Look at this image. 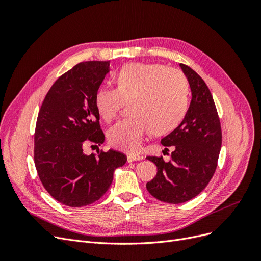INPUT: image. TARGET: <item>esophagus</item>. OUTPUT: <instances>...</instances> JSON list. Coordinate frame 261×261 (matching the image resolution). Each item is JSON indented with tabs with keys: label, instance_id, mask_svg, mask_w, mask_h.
I'll return each instance as SVG.
<instances>
[{
	"label": "esophagus",
	"instance_id": "esophagus-1",
	"mask_svg": "<svg viewBox=\"0 0 261 261\" xmlns=\"http://www.w3.org/2000/svg\"><path fill=\"white\" fill-rule=\"evenodd\" d=\"M138 160H143V156L138 155V154H132V153H129L127 155V162H134V161H138Z\"/></svg>",
	"mask_w": 261,
	"mask_h": 261
}]
</instances>
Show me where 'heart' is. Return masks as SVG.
<instances>
[{
    "label": "heart",
    "instance_id": "b5f03b06",
    "mask_svg": "<svg viewBox=\"0 0 261 261\" xmlns=\"http://www.w3.org/2000/svg\"><path fill=\"white\" fill-rule=\"evenodd\" d=\"M116 88L102 87L94 97L99 115L106 122L116 117L124 103L128 117L108 132L109 144L137 153L147 134H165L183 120L188 106L186 77L176 68L155 63L132 62L114 75Z\"/></svg>",
    "mask_w": 261,
    "mask_h": 261
}]
</instances>
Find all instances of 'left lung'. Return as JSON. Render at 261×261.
Listing matches in <instances>:
<instances>
[{"instance_id": "left-lung-1", "label": "left lung", "mask_w": 261, "mask_h": 261, "mask_svg": "<svg viewBox=\"0 0 261 261\" xmlns=\"http://www.w3.org/2000/svg\"><path fill=\"white\" fill-rule=\"evenodd\" d=\"M179 66L191 87L192 101L184 120L161 139L163 146L174 149L171 160L147 156L158 169L146 185L148 192L169 203L188 201L203 191L215 174L222 144L220 118L206 83L189 66Z\"/></svg>"}]
</instances>
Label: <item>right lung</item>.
Listing matches in <instances>:
<instances>
[{"mask_svg": "<svg viewBox=\"0 0 261 261\" xmlns=\"http://www.w3.org/2000/svg\"><path fill=\"white\" fill-rule=\"evenodd\" d=\"M110 70L109 61L78 63L52 85L39 111L35 165L43 187L68 207L99 200L127 158L110 149L87 155V143H105L94 97Z\"/></svg>", "mask_w": 261, "mask_h": 261, "instance_id": "right-lung-1", "label": "right lung"}]
</instances>
